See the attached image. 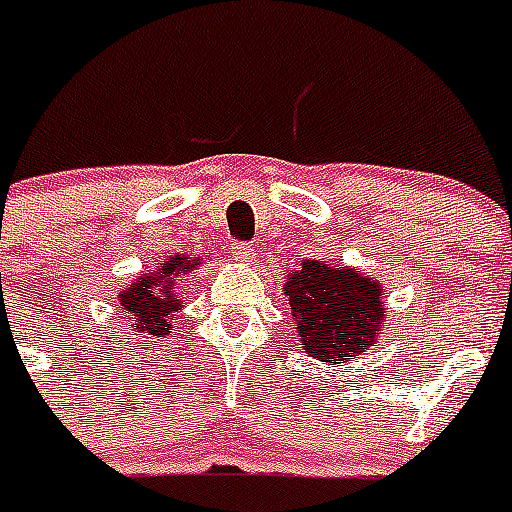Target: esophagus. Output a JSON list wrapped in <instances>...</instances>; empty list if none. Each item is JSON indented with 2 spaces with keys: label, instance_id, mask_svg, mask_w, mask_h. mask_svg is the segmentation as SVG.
<instances>
[{
  "label": "esophagus",
  "instance_id": "esophagus-1",
  "mask_svg": "<svg viewBox=\"0 0 512 512\" xmlns=\"http://www.w3.org/2000/svg\"><path fill=\"white\" fill-rule=\"evenodd\" d=\"M230 253H233V259L241 261V264H251L253 261V248L248 246V243L233 241L230 243Z\"/></svg>",
  "mask_w": 512,
  "mask_h": 512
}]
</instances>
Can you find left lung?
<instances>
[{
  "mask_svg": "<svg viewBox=\"0 0 512 512\" xmlns=\"http://www.w3.org/2000/svg\"><path fill=\"white\" fill-rule=\"evenodd\" d=\"M282 289L300 346L328 364L364 354L384 328L382 284L354 266L305 259L289 271Z\"/></svg>",
  "mask_w": 512,
  "mask_h": 512,
  "instance_id": "obj_1",
  "label": "left lung"
}]
</instances>
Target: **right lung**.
<instances>
[{
	"instance_id": "add662e5",
	"label": "right lung",
	"mask_w": 512,
	"mask_h": 512,
	"mask_svg": "<svg viewBox=\"0 0 512 512\" xmlns=\"http://www.w3.org/2000/svg\"><path fill=\"white\" fill-rule=\"evenodd\" d=\"M200 264L202 259H187L184 253H176L122 289L117 297H120L122 310L128 312L135 333L146 338L169 336L174 312L184 307V300L176 292V279L194 271Z\"/></svg>"
}]
</instances>
